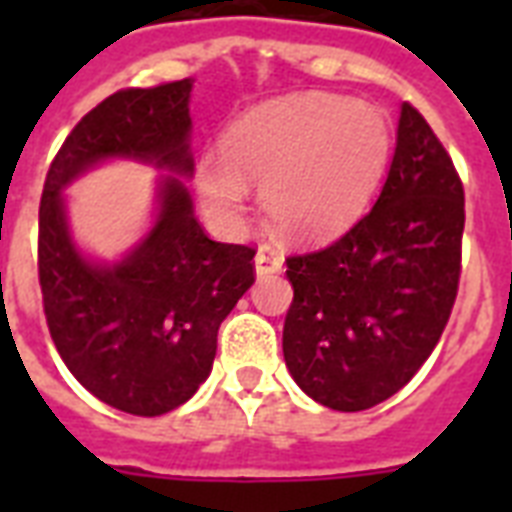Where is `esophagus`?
<instances>
[{
    "label": "esophagus",
    "mask_w": 512,
    "mask_h": 512,
    "mask_svg": "<svg viewBox=\"0 0 512 512\" xmlns=\"http://www.w3.org/2000/svg\"><path fill=\"white\" fill-rule=\"evenodd\" d=\"M281 265H284V260H281V255L276 252V249L268 247V244H263V247L257 249V255H255L257 276H271V273H279Z\"/></svg>",
    "instance_id": "esophagus-1"
}]
</instances>
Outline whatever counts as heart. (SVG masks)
I'll list each match as a JSON object with an SVG mask.
<instances>
[{
	"instance_id": "heart-1",
	"label": "heart",
	"mask_w": 512,
	"mask_h": 512,
	"mask_svg": "<svg viewBox=\"0 0 512 512\" xmlns=\"http://www.w3.org/2000/svg\"><path fill=\"white\" fill-rule=\"evenodd\" d=\"M390 154L385 116L342 98L265 103L236 119L223 151H204L196 188L225 225L247 212V180L263 183L271 223L292 239H327L372 199Z\"/></svg>"
}]
</instances>
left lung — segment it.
Masks as SVG:
<instances>
[{"mask_svg": "<svg viewBox=\"0 0 512 512\" xmlns=\"http://www.w3.org/2000/svg\"><path fill=\"white\" fill-rule=\"evenodd\" d=\"M462 228L465 191L452 156L404 103L374 207L329 247L287 257L295 297L281 345L313 401L361 412L412 380L452 316Z\"/></svg>", "mask_w": 512, "mask_h": 512, "instance_id": "left-lung-1", "label": "left lung"}]
</instances>
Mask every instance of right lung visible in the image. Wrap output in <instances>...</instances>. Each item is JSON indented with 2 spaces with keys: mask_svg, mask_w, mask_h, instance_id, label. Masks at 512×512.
Returning a JSON list of instances; mask_svg holds the SVG:
<instances>
[{
  "mask_svg": "<svg viewBox=\"0 0 512 512\" xmlns=\"http://www.w3.org/2000/svg\"><path fill=\"white\" fill-rule=\"evenodd\" d=\"M191 79L127 87L82 116L52 159L39 204V287L63 364L103 404L159 417L196 393L217 329L255 281V249L212 241L177 177L159 188V217L122 263L79 255L60 191L92 164L132 156L191 175Z\"/></svg>",
  "mask_w": 512,
  "mask_h": 512,
  "instance_id": "obj_1",
  "label": "right lung"
}]
</instances>
